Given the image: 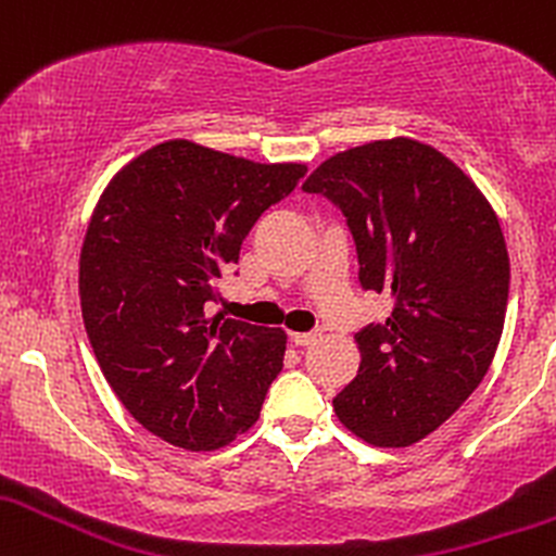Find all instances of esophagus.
Instances as JSON below:
<instances>
[{
    "instance_id": "obj_1",
    "label": "esophagus",
    "mask_w": 556,
    "mask_h": 556,
    "mask_svg": "<svg viewBox=\"0 0 556 556\" xmlns=\"http://www.w3.org/2000/svg\"><path fill=\"white\" fill-rule=\"evenodd\" d=\"M317 339H320V333H317V330H312V333H291V341H294L296 346H309V344H315Z\"/></svg>"
}]
</instances>
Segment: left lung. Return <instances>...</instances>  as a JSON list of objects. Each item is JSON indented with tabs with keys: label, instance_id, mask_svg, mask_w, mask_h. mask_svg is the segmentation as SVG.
I'll list each match as a JSON object with an SVG mask.
<instances>
[{
	"label": "left lung",
	"instance_id": "obj_1",
	"mask_svg": "<svg viewBox=\"0 0 556 556\" xmlns=\"http://www.w3.org/2000/svg\"><path fill=\"white\" fill-rule=\"evenodd\" d=\"M302 189L339 204L362 286L394 302L383 326L354 336L359 370L333 399L336 417L370 446H413L494 362L509 296L496 212L457 162L407 136L333 154Z\"/></svg>",
	"mask_w": 556,
	"mask_h": 556
}]
</instances>
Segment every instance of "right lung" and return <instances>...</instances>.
<instances>
[{"mask_svg":"<svg viewBox=\"0 0 556 556\" xmlns=\"http://www.w3.org/2000/svg\"><path fill=\"white\" fill-rule=\"evenodd\" d=\"M304 162H254L189 139L112 176L78 262L84 326L110 389L149 433L215 452L257 422L286 330L207 317L223 267Z\"/></svg>","mask_w":556,"mask_h":556,"instance_id":"1","label":"right lung"}]
</instances>
